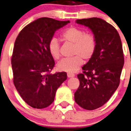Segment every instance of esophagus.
Instances as JSON below:
<instances>
[{
	"label": "esophagus",
	"mask_w": 131,
	"mask_h": 131,
	"mask_svg": "<svg viewBox=\"0 0 131 131\" xmlns=\"http://www.w3.org/2000/svg\"><path fill=\"white\" fill-rule=\"evenodd\" d=\"M67 76H68V78H72L75 77V74L72 73H67Z\"/></svg>",
	"instance_id": "obj_1"
}]
</instances>
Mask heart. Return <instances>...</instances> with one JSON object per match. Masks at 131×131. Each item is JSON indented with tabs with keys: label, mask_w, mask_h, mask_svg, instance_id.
Masks as SVG:
<instances>
[{
	"label": "heart",
	"mask_w": 131,
	"mask_h": 131,
	"mask_svg": "<svg viewBox=\"0 0 131 131\" xmlns=\"http://www.w3.org/2000/svg\"><path fill=\"white\" fill-rule=\"evenodd\" d=\"M61 39L64 42L73 44V54L70 58H65L59 62L58 70L67 72H75L84 63L83 58L89 60L94 54L97 47V40L95 35L91 32H85L82 29L77 27H69L61 34ZM47 49L51 56L54 59L61 57L60 45L56 38H52L49 42Z\"/></svg>",
	"instance_id": "b5f03b06"
}]
</instances>
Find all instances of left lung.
<instances>
[{"mask_svg":"<svg viewBox=\"0 0 131 131\" xmlns=\"http://www.w3.org/2000/svg\"><path fill=\"white\" fill-rule=\"evenodd\" d=\"M76 22L88 26L97 40L94 54L77 75L80 85L74 94L79 106L92 110L105 105L119 85L124 63L122 42L115 27L101 18Z\"/></svg>","mask_w":131,"mask_h":131,"instance_id":"8db88e82","label":"left lung"}]
</instances>
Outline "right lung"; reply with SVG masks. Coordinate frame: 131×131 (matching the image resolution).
Listing matches in <instances>:
<instances>
[{"label":"right lung","mask_w":131,"mask_h":131,"mask_svg":"<svg viewBox=\"0 0 131 131\" xmlns=\"http://www.w3.org/2000/svg\"><path fill=\"white\" fill-rule=\"evenodd\" d=\"M69 22L39 18L25 26L16 39L11 57L13 83L32 108L42 109L51 105L58 88L67 80L66 72L51 73L55 62L47 45L56 30Z\"/></svg>","instance_id":"right-lung-1"}]
</instances>
